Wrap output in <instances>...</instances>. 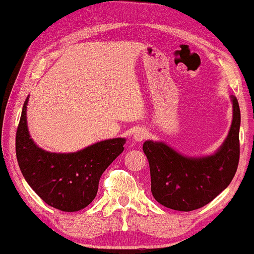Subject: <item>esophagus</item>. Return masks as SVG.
Masks as SVG:
<instances>
[{
    "label": "esophagus",
    "mask_w": 254,
    "mask_h": 254,
    "mask_svg": "<svg viewBox=\"0 0 254 254\" xmlns=\"http://www.w3.org/2000/svg\"><path fill=\"white\" fill-rule=\"evenodd\" d=\"M146 137H147V132L145 129H138L133 134V140H136L137 143H140L143 142Z\"/></svg>",
    "instance_id": "34e87169"
}]
</instances>
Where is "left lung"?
Wrapping results in <instances>:
<instances>
[{
  "label": "left lung",
  "instance_id": "8db88e82",
  "mask_svg": "<svg viewBox=\"0 0 254 254\" xmlns=\"http://www.w3.org/2000/svg\"><path fill=\"white\" fill-rule=\"evenodd\" d=\"M230 98L232 123L224 142L211 155L186 156L165 142H144L151 192L163 206L185 212L197 210L230 185L238 168L240 129L238 101L234 96Z\"/></svg>",
  "mask_w": 254,
  "mask_h": 254
}]
</instances>
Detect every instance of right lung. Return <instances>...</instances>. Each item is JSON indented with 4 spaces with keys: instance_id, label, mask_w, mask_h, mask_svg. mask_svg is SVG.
<instances>
[{
    "instance_id": "obj_1",
    "label": "right lung",
    "mask_w": 254,
    "mask_h": 254,
    "mask_svg": "<svg viewBox=\"0 0 254 254\" xmlns=\"http://www.w3.org/2000/svg\"><path fill=\"white\" fill-rule=\"evenodd\" d=\"M25 99L16 132V157L23 177L50 206L76 212L94 200L98 182L109 165L123 152L125 138L94 143L76 152H50L37 145L28 129Z\"/></svg>"
}]
</instances>
